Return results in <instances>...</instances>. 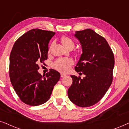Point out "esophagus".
I'll list each match as a JSON object with an SVG mask.
<instances>
[{
	"label": "esophagus",
	"instance_id": "obj_1",
	"mask_svg": "<svg viewBox=\"0 0 129 129\" xmlns=\"http://www.w3.org/2000/svg\"><path fill=\"white\" fill-rule=\"evenodd\" d=\"M66 76V74H64V73H60V76H61V77H65Z\"/></svg>",
	"mask_w": 129,
	"mask_h": 129
}]
</instances>
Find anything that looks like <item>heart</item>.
Wrapping results in <instances>:
<instances>
[{
  "instance_id": "1",
  "label": "heart",
  "mask_w": 129,
  "mask_h": 129,
  "mask_svg": "<svg viewBox=\"0 0 129 129\" xmlns=\"http://www.w3.org/2000/svg\"><path fill=\"white\" fill-rule=\"evenodd\" d=\"M61 42L66 49H73L75 46V43L71 38L69 37H63L61 39ZM74 63V61L70 58H62L56 60L54 63V68L60 72H65L69 69L70 67Z\"/></svg>"
}]
</instances>
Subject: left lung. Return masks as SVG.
Wrapping results in <instances>:
<instances>
[{
  "instance_id": "8db88e82",
  "label": "left lung",
  "mask_w": 129,
  "mask_h": 129,
  "mask_svg": "<svg viewBox=\"0 0 129 129\" xmlns=\"http://www.w3.org/2000/svg\"><path fill=\"white\" fill-rule=\"evenodd\" d=\"M74 36L82 50L75 69L85 76L81 79L71 75L73 83L68 89V97L77 106L90 107L102 99L112 84L114 54L106 40L93 30L76 31Z\"/></svg>"
}]
</instances>
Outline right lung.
I'll use <instances>...</instances> for the list:
<instances>
[{
  "label": "right lung",
  "mask_w": 129,
  "mask_h": 129,
  "mask_svg": "<svg viewBox=\"0 0 129 129\" xmlns=\"http://www.w3.org/2000/svg\"><path fill=\"white\" fill-rule=\"evenodd\" d=\"M55 33L33 29L20 36L10 54V82L19 98L26 105L39 106L49 99L60 79L57 71L42 76L39 64L47 59L49 42Z\"/></svg>",
  "instance_id": "add662e5"
}]
</instances>
